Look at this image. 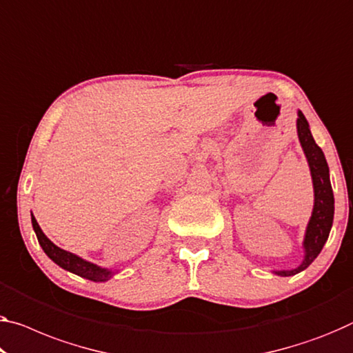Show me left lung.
Returning a JSON list of instances; mask_svg holds the SVG:
<instances>
[{
	"instance_id": "obj_1",
	"label": "left lung",
	"mask_w": 353,
	"mask_h": 353,
	"mask_svg": "<svg viewBox=\"0 0 353 353\" xmlns=\"http://www.w3.org/2000/svg\"><path fill=\"white\" fill-rule=\"evenodd\" d=\"M296 129L298 139H300V143L303 146V150H305L309 167H311L316 202H314V211L306 230L305 260H303V263L295 270L278 271L279 276H294L307 268L309 265L314 262V259L321 254L325 241H327V238L330 235V229H332L334 214V197L332 183H330V170L327 159H325V154L321 146H319L316 143V140L312 139V134L309 131V124L301 112H298Z\"/></svg>"
}]
</instances>
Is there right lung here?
I'll use <instances>...</instances> for the list:
<instances>
[{"label": "right lung", "mask_w": 353, "mask_h": 353, "mask_svg": "<svg viewBox=\"0 0 353 353\" xmlns=\"http://www.w3.org/2000/svg\"><path fill=\"white\" fill-rule=\"evenodd\" d=\"M31 222H32V229H34V232H36V236H37V241H39V245L42 246V249H44V252L47 254V256L50 257L53 262L58 263L59 267L70 271V273L82 276V278H86L90 281H96V283H102V281H107L108 278H110L112 273L108 270L96 267V265L86 262V260L74 256V254H70L68 251H64V249L53 245V243L44 235V232L41 230V227H39V224H37V221L34 219V216H31Z\"/></svg>", "instance_id": "obj_1"}]
</instances>
